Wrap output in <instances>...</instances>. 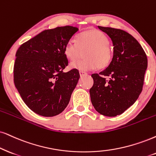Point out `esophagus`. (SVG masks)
Returning a JSON list of instances; mask_svg holds the SVG:
<instances>
[{
    "instance_id": "34e87169",
    "label": "esophagus",
    "mask_w": 156,
    "mask_h": 156,
    "mask_svg": "<svg viewBox=\"0 0 156 156\" xmlns=\"http://www.w3.org/2000/svg\"><path fill=\"white\" fill-rule=\"evenodd\" d=\"M79 73H80V77L83 76H85V75H86V74H87V73H85V72H83V71H80V72H79Z\"/></svg>"
}]
</instances>
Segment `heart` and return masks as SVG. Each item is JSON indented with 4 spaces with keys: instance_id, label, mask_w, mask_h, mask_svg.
<instances>
[{
    "instance_id": "heart-1",
    "label": "heart",
    "mask_w": 156,
    "mask_h": 156,
    "mask_svg": "<svg viewBox=\"0 0 156 156\" xmlns=\"http://www.w3.org/2000/svg\"><path fill=\"white\" fill-rule=\"evenodd\" d=\"M108 37L97 29H90L77 35L76 40L70 39L64 47V54L69 60H76L81 50L86 58L73 61L70 68L80 71H88L97 68H105L112 62L113 52L109 46Z\"/></svg>"
}]
</instances>
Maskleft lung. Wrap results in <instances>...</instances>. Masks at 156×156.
Masks as SVG:
<instances>
[{"label": "left lung", "mask_w": 156, "mask_h": 156, "mask_svg": "<svg viewBox=\"0 0 156 156\" xmlns=\"http://www.w3.org/2000/svg\"><path fill=\"white\" fill-rule=\"evenodd\" d=\"M98 28L111 38L114 52L109 66L91 75L90 101L98 113L116 117L130 107L141 94L147 59L140 43L129 33L111 27ZM107 76L109 80L105 79Z\"/></svg>", "instance_id": "left-lung-1"}]
</instances>
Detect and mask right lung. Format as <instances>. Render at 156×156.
I'll return each instance as SVG.
<instances>
[{
    "instance_id": "add662e5",
    "label": "right lung",
    "mask_w": 156,
    "mask_h": 156,
    "mask_svg": "<svg viewBox=\"0 0 156 156\" xmlns=\"http://www.w3.org/2000/svg\"><path fill=\"white\" fill-rule=\"evenodd\" d=\"M78 31L71 26L44 30L16 53L15 86L27 106L39 115H58L70 101L80 74L76 69L63 72L68 65L64 47Z\"/></svg>"
}]
</instances>
